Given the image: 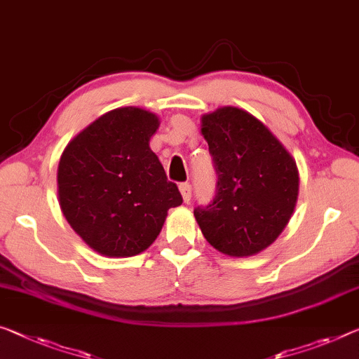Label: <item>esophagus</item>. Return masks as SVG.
Wrapping results in <instances>:
<instances>
[{
  "mask_svg": "<svg viewBox=\"0 0 359 359\" xmlns=\"http://www.w3.org/2000/svg\"><path fill=\"white\" fill-rule=\"evenodd\" d=\"M180 191H181V196H183V201L189 202L191 196H192V186L189 183H181Z\"/></svg>",
  "mask_w": 359,
  "mask_h": 359,
  "instance_id": "obj_1",
  "label": "esophagus"
}]
</instances>
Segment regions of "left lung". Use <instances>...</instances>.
I'll return each mask as SVG.
<instances>
[{"label":"left lung","mask_w":359,"mask_h":359,"mask_svg":"<svg viewBox=\"0 0 359 359\" xmlns=\"http://www.w3.org/2000/svg\"><path fill=\"white\" fill-rule=\"evenodd\" d=\"M217 189L194 217L208 244L229 257L255 255L273 244L299 196L295 161L245 110L222 107L202 117Z\"/></svg>","instance_id":"left-lung-1"}]
</instances>
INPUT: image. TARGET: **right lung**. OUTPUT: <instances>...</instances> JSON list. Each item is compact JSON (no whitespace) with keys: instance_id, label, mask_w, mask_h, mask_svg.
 Wrapping results in <instances>:
<instances>
[{"instance_id":"add662e5","label":"right lung","mask_w":359,"mask_h":359,"mask_svg":"<svg viewBox=\"0 0 359 359\" xmlns=\"http://www.w3.org/2000/svg\"><path fill=\"white\" fill-rule=\"evenodd\" d=\"M157 126V115L144 109L110 110L74 137L60 157V210L102 255L144 252L161 233L168 208L183 203L149 147Z\"/></svg>"}]
</instances>
